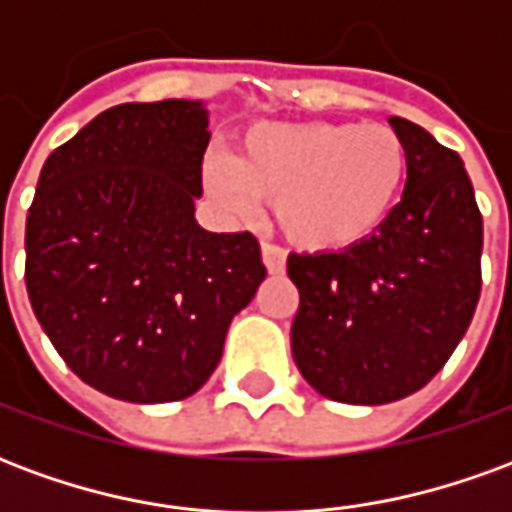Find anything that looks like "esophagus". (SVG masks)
Returning a JSON list of instances; mask_svg holds the SVG:
<instances>
[{"label":"esophagus","instance_id":"1","mask_svg":"<svg viewBox=\"0 0 512 512\" xmlns=\"http://www.w3.org/2000/svg\"><path fill=\"white\" fill-rule=\"evenodd\" d=\"M263 252V263H266L268 274H282L285 271V252L274 244H263L260 246Z\"/></svg>","mask_w":512,"mask_h":512}]
</instances>
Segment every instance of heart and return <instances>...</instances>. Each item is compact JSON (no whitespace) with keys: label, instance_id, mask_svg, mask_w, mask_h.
I'll return each instance as SVG.
<instances>
[{"label":"heart","instance_id":"b5f03b06","mask_svg":"<svg viewBox=\"0 0 512 512\" xmlns=\"http://www.w3.org/2000/svg\"><path fill=\"white\" fill-rule=\"evenodd\" d=\"M408 150L381 123H257L238 134L230 158L202 167L205 189L235 216L271 202L290 244L326 255L365 244L403 194Z\"/></svg>","mask_w":512,"mask_h":512}]
</instances>
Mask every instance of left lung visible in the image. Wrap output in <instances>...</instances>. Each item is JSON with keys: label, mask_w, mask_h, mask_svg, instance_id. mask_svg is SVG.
<instances>
[{"label": "left lung", "mask_w": 512, "mask_h": 512, "mask_svg": "<svg viewBox=\"0 0 512 512\" xmlns=\"http://www.w3.org/2000/svg\"><path fill=\"white\" fill-rule=\"evenodd\" d=\"M403 197L370 241L288 257L299 288L290 348L307 384L337 403L381 406L439 373L480 299L483 216L461 156L403 117Z\"/></svg>", "instance_id": "1"}]
</instances>
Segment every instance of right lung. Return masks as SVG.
<instances>
[{
    "mask_svg": "<svg viewBox=\"0 0 512 512\" xmlns=\"http://www.w3.org/2000/svg\"><path fill=\"white\" fill-rule=\"evenodd\" d=\"M208 139L202 101L120 104L40 169L29 301L65 365L117 400L194 395L266 279L255 235L194 219Z\"/></svg>",
    "mask_w": 512,
    "mask_h": 512,
    "instance_id": "obj_1",
    "label": "right lung"
}]
</instances>
